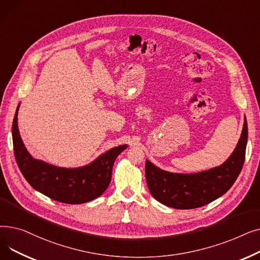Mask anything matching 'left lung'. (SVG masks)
Returning <instances> with one entry per match:
<instances>
[{
    "mask_svg": "<svg viewBox=\"0 0 260 260\" xmlns=\"http://www.w3.org/2000/svg\"><path fill=\"white\" fill-rule=\"evenodd\" d=\"M248 141V124L244 117L241 137L235 151L221 165L197 174H173L162 171L152 162H145V178L149 192L168 207L188 210L211 203L225 194L239 176Z\"/></svg>",
    "mask_w": 260,
    "mask_h": 260,
    "instance_id": "8db88e82",
    "label": "left lung"
}]
</instances>
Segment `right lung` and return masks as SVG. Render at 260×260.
<instances>
[{
    "label": "right lung",
    "instance_id": "right-lung-1",
    "mask_svg": "<svg viewBox=\"0 0 260 260\" xmlns=\"http://www.w3.org/2000/svg\"><path fill=\"white\" fill-rule=\"evenodd\" d=\"M18 109L12 122L13 152L18 167L35 189L56 201L80 204L104 193L112 179V170L118 155L126 145H120L80 169H62L34 159L25 148L18 128Z\"/></svg>",
    "mask_w": 260,
    "mask_h": 260
}]
</instances>
